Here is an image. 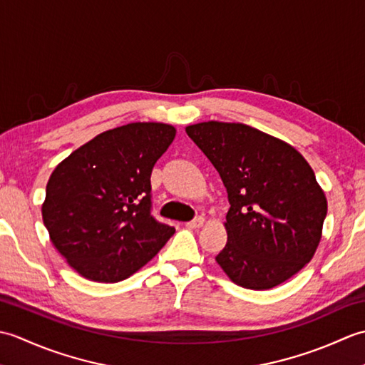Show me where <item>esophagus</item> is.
<instances>
[{
  "label": "esophagus",
  "mask_w": 365,
  "mask_h": 365,
  "mask_svg": "<svg viewBox=\"0 0 365 365\" xmlns=\"http://www.w3.org/2000/svg\"><path fill=\"white\" fill-rule=\"evenodd\" d=\"M205 224V218L204 216H197V218H195L192 221H190L187 226L190 227V229H199V227H202Z\"/></svg>",
  "instance_id": "1"
}]
</instances>
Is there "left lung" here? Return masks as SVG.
<instances>
[{
    "label": "left lung",
    "mask_w": 365,
    "mask_h": 365,
    "mask_svg": "<svg viewBox=\"0 0 365 365\" xmlns=\"http://www.w3.org/2000/svg\"><path fill=\"white\" fill-rule=\"evenodd\" d=\"M188 136L227 190V243L216 262L232 282L268 290L311 262L328 202L304 157L245 123L200 122Z\"/></svg>",
    "instance_id": "1"
}]
</instances>
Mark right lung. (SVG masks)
Returning a JSON list of instances; mask_svg holds the SVG:
<instances>
[{"label":"right lung","instance_id":"obj_1","mask_svg":"<svg viewBox=\"0 0 365 365\" xmlns=\"http://www.w3.org/2000/svg\"><path fill=\"white\" fill-rule=\"evenodd\" d=\"M175 138L160 122L103 131L54 168L42 218L76 273L96 282L131 276L174 235L152 216L150 174Z\"/></svg>","mask_w":365,"mask_h":365}]
</instances>
